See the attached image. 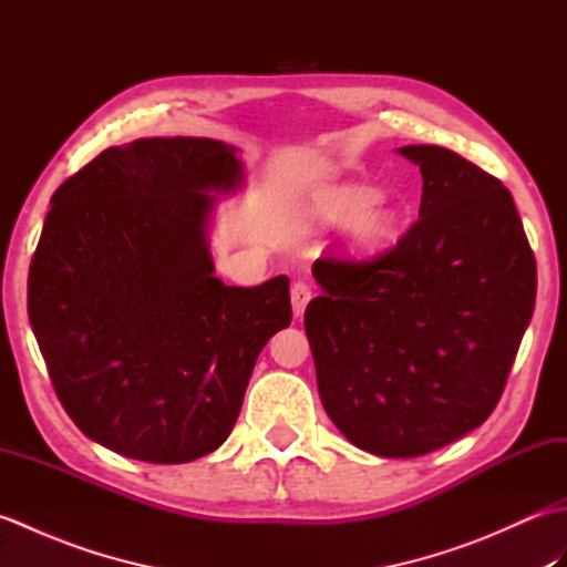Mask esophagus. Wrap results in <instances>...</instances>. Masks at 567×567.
Instances as JSON below:
<instances>
[{"instance_id":"obj_1","label":"esophagus","mask_w":567,"mask_h":567,"mask_svg":"<svg viewBox=\"0 0 567 567\" xmlns=\"http://www.w3.org/2000/svg\"><path fill=\"white\" fill-rule=\"evenodd\" d=\"M311 297H315V290H311L309 282L299 280V282L292 285V311H295V317L305 315V309H307Z\"/></svg>"}]
</instances>
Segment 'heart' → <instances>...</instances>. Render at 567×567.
<instances>
[{"mask_svg":"<svg viewBox=\"0 0 567 567\" xmlns=\"http://www.w3.org/2000/svg\"><path fill=\"white\" fill-rule=\"evenodd\" d=\"M378 189L363 185L333 187L319 202V214L327 221H351L353 244L363 252H378L388 248L400 231V214L392 207L378 204Z\"/></svg>","mask_w":567,"mask_h":567,"instance_id":"1","label":"heart"}]
</instances>
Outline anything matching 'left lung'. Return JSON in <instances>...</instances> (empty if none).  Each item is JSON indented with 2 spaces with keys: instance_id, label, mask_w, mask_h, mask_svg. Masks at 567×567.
<instances>
[{
  "instance_id": "left-lung-1",
  "label": "left lung",
  "mask_w": 567,
  "mask_h": 567,
  "mask_svg": "<svg viewBox=\"0 0 567 567\" xmlns=\"http://www.w3.org/2000/svg\"><path fill=\"white\" fill-rule=\"evenodd\" d=\"M419 219L372 260L315 262L305 311L321 404L382 457L443 449L495 412L536 302V258L509 189L449 148L404 146Z\"/></svg>"
}]
</instances>
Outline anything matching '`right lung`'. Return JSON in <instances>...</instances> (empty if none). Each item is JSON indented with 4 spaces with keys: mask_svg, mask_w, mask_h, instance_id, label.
Returning <instances> with one entry per match:
<instances>
[{
    "mask_svg": "<svg viewBox=\"0 0 567 567\" xmlns=\"http://www.w3.org/2000/svg\"><path fill=\"white\" fill-rule=\"evenodd\" d=\"M244 179L212 138H138L55 189L29 268V319L84 436L146 463H189L231 433L252 365L290 327V280L214 277L209 192Z\"/></svg>",
    "mask_w": 567,
    "mask_h": 567,
    "instance_id": "add662e5",
    "label": "right lung"
}]
</instances>
